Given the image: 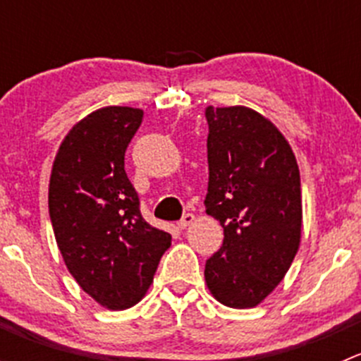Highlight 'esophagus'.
<instances>
[{"label": "esophagus", "instance_id": "obj_1", "mask_svg": "<svg viewBox=\"0 0 361 361\" xmlns=\"http://www.w3.org/2000/svg\"><path fill=\"white\" fill-rule=\"evenodd\" d=\"M195 220V214H192V213H187V214H183V218H181L180 221H178V225H180L181 228H187L188 225L192 224V221Z\"/></svg>", "mask_w": 361, "mask_h": 361}]
</instances>
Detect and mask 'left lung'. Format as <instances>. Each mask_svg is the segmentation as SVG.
Masks as SVG:
<instances>
[{"label":"left lung","instance_id":"obj_1","mask_svg":"<svg viewBox=\"0 0 361 361\" xmlns=\"http://www.w3.org/2000/svg\"><path fill=\"white\" fill-rule=\"evenodd\" d=\"M209 181L204 206L224 227L206 262L207 290L220 304L257 307L283 281L302 234L297 159L281 130L246 106H207Z\"/></svg>","mask_w":361,"mask_h":361}]
</instances>
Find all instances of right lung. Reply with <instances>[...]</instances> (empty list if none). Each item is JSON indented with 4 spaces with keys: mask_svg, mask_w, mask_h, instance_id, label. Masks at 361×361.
<instances>
[{
    "mask_svg": "<svg viewBox=\"0 0 361 361\" xmlns=\"http://www.w3.org/2000/svg\"><path fill=\"white\" fill-rule=\"evenodd\" d=\"M143 110L104 106L69 129L54 159L49 213L80 288L110 311L136 305L154 283L171 234L152 227L123 169Z\"/></svg>",
    "mask_w": 361,
    "mask_h": 361,
    "instance_id": "obj_1",
    "label": "right lung"
}]
</instances>
